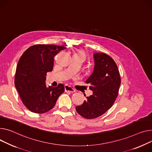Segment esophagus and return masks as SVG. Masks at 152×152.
Listing matches in <instances>:
<instances>
[{
	"label": "esophagus",
	"mask_w": 152,
	"mask_h": 152,
	"mask_svg": "<svg viewBox=\"0 0 152 152\" xmlns=\"http://www.w3.org/2000/svg\"><path fill=\"white\" fill-rule=\"evenodd\" d=\"M65 91L66 92H69V93H74L75 92V90L73 89L72 87L70 86L66 85L65 86Z\"/></svg>",
	"instance_id": "1"
}]
</instances>
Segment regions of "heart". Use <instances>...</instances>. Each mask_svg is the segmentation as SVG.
<instances>
[{"instance_id": "b5f03b06", "label": "heart", "mask_w": 152, "mask_h": 152, "mask_svg": "<svg viewBox=\"0 0 152 152\" xmlns=\"http://www.w3.org/2000/svg\"><path fill=\"white\" fill-rule=\"evenodd\" d=\"M76 54H77V55H79V56H83L84 58H85V57H86V53H85L84 51H83V50H80V51H79V53H77Z\"/></svg>"}]
</instances>
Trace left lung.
Here are the masks:
<instances>
[{"mask_svg":"<svg viewBox=\"0 0 152 152\" xmlns=\"http://www.w3.org/2000/svg\"><path fill=\"white\" fill-rule=\"evenodd\" d=\"M94 57V71L86 80L93 95L76 107L77 113L87 119L101 116L113 106L121 83L117 65L112 57L103 53H95Z\"/></svg>","mask_w":152,"mask_h":152,"instance_id":"8db88e82","label":"left lung"}]
</instances>
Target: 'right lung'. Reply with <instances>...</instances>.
<instances>
[{
	"mask_svg": "<svg viewBox=\"0 0 152 152\" xmlns=\"http://www.w3.org/2000/svg\"><path fill=\"white\" fill-rule=\"evenodd\" d=\"M64 46L35 45L28 48L17 65L15 85L24 105L32 113L43 114L53 109L59 96L64 92L62 84L46 87L48 72H51L54 58Z\"/></svg>",
	"mask_w": 152,
	"mask_h": 152,
	"instance_id": "obj_1",
	"label": "right lung"
}]
</instances>
